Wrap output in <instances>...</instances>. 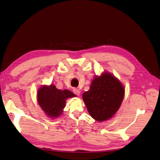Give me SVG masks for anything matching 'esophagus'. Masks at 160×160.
<instances>
[{
  "label": "esophagus",
  "mask_w": 160,
  "mask_h": 160,
  "mask_svg": "<svg viewBox=\"0 0 160 160\" xmlns=\"http://www.w3.org/2000/svg\"><path fill=\"white\" fill-rule=\"evenodd\" d=\"M72 92H73V93L75 95H78V96L80 95V90L78 89H77V88H74L73 89H72Z\"/></svg>",
  "instance_id": "1"
}]
</instances>
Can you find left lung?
<instances>
[{"label": "left lung", "mask_w": 160, "mask_h": 160, "mask_svg": "<svg viewBox=\"0 0 160 160\" xmlns=\"http://www.w3.org/2000/svg\"><path fill=\"white\" fill-rule=\"evenodd\" d=\"M124 92L120 82L112 75L105 72L92 81L89 90L83 93V99L91 117L103 122L119 109Z\"/></svg>", "instance_id": "left-lung-1"}]
</instances>
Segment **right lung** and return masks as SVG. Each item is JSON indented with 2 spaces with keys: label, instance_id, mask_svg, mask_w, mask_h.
<instances>
[{
  "label": "right lung",
  "instance_id": "right-lung-1",
  "mask_svg": "<svg viewBox=\"0 0 160 160\" xmlns=\"http://www.w3.org/2000/svg\"><path fill=\"white\" fill-rule=\"evenodd\" d=\"M75 95L69 90L58 89L54 85L43 86L38 90V103L47 116L55 118L59 117L65 106V100Z\"/></svg>",
  "mask_w": 160,
  "mask_h": 160
}]
</instances>
